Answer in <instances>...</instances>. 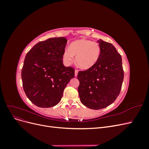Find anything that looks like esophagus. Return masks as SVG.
Returning a JSON list of instances; mask_svg holds the SVG:
<instances>
[{
  "instance_id": "obj_1",
  "label": "esophagus",
  "mask_w": 149,
  "mask_h": 149,
  "mask_svg": "<svg viewBox=\"0 0 149 149\" xmlns=\"http://www.w3.org/2000/svg\"><path fill=\"white\" fill-rule=\"evenodd\" d=\"M78 71L77 70H75V71H74V76H76V77L78 76Z\"/></svg>"
}]
</instances>
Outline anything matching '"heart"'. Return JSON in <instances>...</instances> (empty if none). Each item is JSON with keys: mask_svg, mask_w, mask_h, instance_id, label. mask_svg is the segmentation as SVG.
I'll use <instances>...</instances> for the list:
<instances>
[{"mask_svg": "<svg viewBox=\"0 0 149 149\" xmlns=\"http://www.w3.org/2000/svg\"><path fill=\"white\" fill-rule=\"evenodd\" d=\"M101 55L100 45L88 39H79L72 42L69 48L63 53V60L66 64H71L74 60L84 70L91 68L97 62Z\"/></svg>", "mask_w": 149, "mask_h": 149, "instance_id": "b5f03b06", "label": "heart"}]
</instances>
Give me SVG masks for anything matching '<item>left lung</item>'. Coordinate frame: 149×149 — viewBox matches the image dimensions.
Returning <instances> with one entry per match:
<instances>
[{"label": "left lung", "mask_w": 149, "mask_h": 149, "mask_svg": "<svg viewBox=\"0 0 149 149\" xmlns=\"http://www.w3.org/2000/svg\"><path fill=\"white\" fill-rule=\"evenodd\" d=\"M101 55L96 63L79 71L80 100L89 109L97 110L109 106L118 97L124 79L122 57L112 44L98 40Z\"/></svg>", "instance_id": "left-lung-1"}]
</instances>
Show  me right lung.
<instances>
[{
    "label": "right lung",
    "mask_w": 149,
    "mask_h": 149,
    "mask_svg": "<svg viewBox=\"0 0 149 149\" xmlns=\"http://www.w3.org/2000/svg\"><path fill=\"white\" fill-rule=\"evenodd\" d=\"M67 43L65 37L40 42L27 53L22 70L23 88L29 100L40 107L55 106L74 77V70L63 63Z\"/></svg>",
    "instance_id": "add662e5"
}]
</instances>
